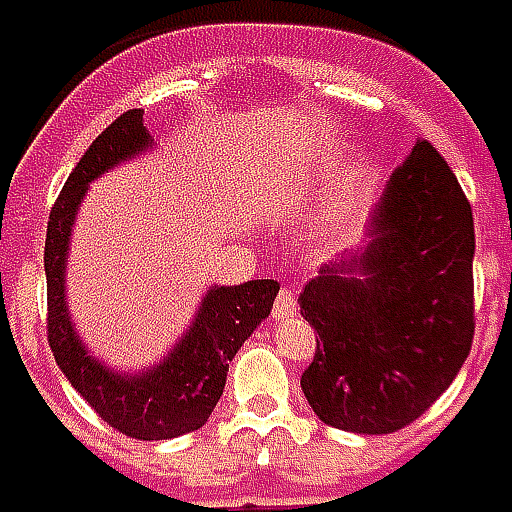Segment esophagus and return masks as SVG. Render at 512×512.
I'll return each mask as SVG.
<instances>
[{"instance_id":"1","label":"esophagus","mask_w":512,"mask_h":512,"mask_svg":"<svg viewBox=\"0 0 512 512\" xmlns=\"http://www.w3.org/2000/svg\"><path fill=\"white\" fill-rule=\"evenodd\" d=\"M295 314H297L295 292H292V289H281L273 303V317L275 320H286V317H295Z\"/></svg>"}]
</instances>
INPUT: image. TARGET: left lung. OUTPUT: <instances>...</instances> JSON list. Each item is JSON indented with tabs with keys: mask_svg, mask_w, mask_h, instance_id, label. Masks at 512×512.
<instances>
[{
	"mask_svg": "<svg viewBox=\"0 0 512 512\" xmlns=\"http://www.w3.org/2000/svg\"><path fill=\"white\" fill-rule=\"evenodd\" d=\"M474 217L427 140L391 173L366 245L300 292L317 353L300 378L322 422L383 436L449 389L474 339Z\"/></svg>",
	"mask_w": 512,
	"mask_h": 512,
	"instance_id": "left-lung-1",
	"label": "left lung"
}]
</instances>
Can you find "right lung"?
<instances>
[{"mask_svg": "<svg viewBox=\"0 0 512 512\" xmlns=\"http://www.w3.org/2000/svg\"><path fill=\"white\" fill-rule=\"evenodd\" d=\"M148 146L151 134L143 126V110L123 112L93 140L52 206L43 267L49 295V347L68 383L123 436L165 441L204 427L226 389L228 361L270 317L281 286L273 278L239 286H212L198 306L190 331L146 372H115L88 353L65 300L71 228L90 181L126 159L140 157Z\"/></svg>", "mask_w": 512, "mask_h": 512, "instance_id": "obj_1", "label": "right lung"}]
</instances>
